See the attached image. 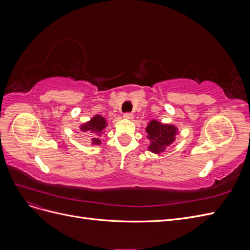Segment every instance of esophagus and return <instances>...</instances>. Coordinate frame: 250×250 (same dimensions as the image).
I'll return each instance as SVG.
<instances>
[{
	"label": "esophagus",
	"instance_id": "esophagus-1",
	"mask_svg": "<svg viewBox=\"0 0 250 250\" xmlns=\"http://www.w3.org/2000/svg\"><path fill=\"white\" fill-rule=\"evenodd\" d=\"M124 118L127 119V120H131L133 118V115H132V113H130V112H125L124 113Z\"/></svg>",
	"mask_w": 250,
	"mask_h": 250
}]
</instances>
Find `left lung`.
<instances>
[{"label": "left lung", "mask_w": 250, "mask_h": 250, "mask_svg": "<svg viewBox=\"0 0 250 250\" xmlns=\"http://www.w3.org/2000/svg\"><path fill=\"white\" fill-rule=\"evenodd\" d=\"M147 138L150 140L149 151L161 154L175 141L177 127L171 124H163L156 120L150 121L146 127Z\"/></svg>", "instance_id": "obj_1"}]
</instances>
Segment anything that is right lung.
I'll return each mask as SVG.
<instances>
[{
  "label": "right lung",
  "mask_w": 250,
  "mask_h": 250,
  "mask_svg": "<svg viewBox=\"0 0 250 250\" xmlns=\"http://www.w3.org/2000/svg\"><path fill=\"white\" fill-rule=\"evenodd\" d=\"M106 126V120L101 116L96 115L94 118L90 119L88 122L82 124L80 126V130L88 135L92 145H101L100 138Z\"/></svg>",
  "instance_id": "obj_1"
}]
</instances>
